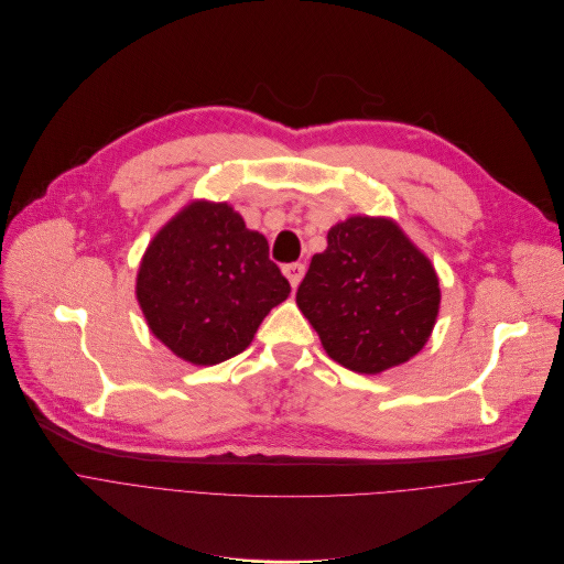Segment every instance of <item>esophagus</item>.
Listing matches in <instances>:
<instances>
[{
  "label": "esophagus",
  "mask_w": 564,
  "mask_h": 564,
  "mask_svg": "<svg viewBox=\"0 0 564 564\" xmlns=\"http://www.w3.org/2000/svg\"><path fill=\"white\" fill-rule=\"evenodd\" d=\"M284 275H286V280L291 282V286L296 289L299 284H301V280H303V275H305V263H301V261H296V263H286L284 268Z\"/></svg>",
  "instance_id": "obj_1"
}]
</instances>
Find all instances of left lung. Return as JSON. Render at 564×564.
I'll list each match as a JSON object with an SVG mask.
<instances>
[{
	"label": "left lung",
	"mask_w": 564,
	"mask_h": 564,
	"mask_svg": "<svg viewBox=\"0 0 564 564\" xmlns=\"http://www.w3.org/2000/svg\"><path fill=\"white\" fill-rule=\"evenodd\" d=\"M296 303L339 365L379 373L432 335L441 289L434 265L388 220L348 218L314 254Z\"/></svg>",
	"instance_id": "obj_1"
}]
</instances>
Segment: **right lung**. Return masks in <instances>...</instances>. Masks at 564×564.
Instances as JSON below:
<instances>
[{
    "label": "right lung",
    "instance_id": "obj_1",
    "mask_svg": "<svg viewBox=\"0 0 564 564\" xmlns=\"http://www.w3.org/2000/svg\"><path fill=\"white\" fill-rule=\"evenodd\" d=\"M268 240L227 204H193L149 246L138 301L153 335L195 365L250 346L263 316L289 296Z\"/></svg>",
    "mask_w": 564,
    "mask_h": 564
}]
</instances>
